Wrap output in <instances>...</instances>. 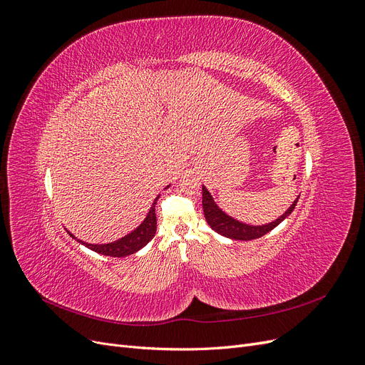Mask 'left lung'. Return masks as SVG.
I'll use <instances>...</instances> for the list:
<instances>
[{"mask_svg": "<svg viewBox=\"0 0 365 365\" xmlns=\"http://www.w3.org/2000/svg\"><path fill=\"white\" fill-rule=\"evenodd\" d=\"M298 197L279 219L272 220V222L267 225H248L222 212V210H220L217 204L213 201V196L210 195V192L202 185V208H204V216H205L207 224L212 227L216 233L235 240H252L269 233L271 230H274L282 222V220H284L294 212Z\"/></svg>", "mask_w": 365, "mask_h": 365, "instance_id": "obj_1", "label": "left lung"}]
</instances>
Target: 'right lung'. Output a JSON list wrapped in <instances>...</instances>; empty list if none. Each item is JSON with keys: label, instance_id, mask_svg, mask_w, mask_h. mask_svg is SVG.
<instances>
[{"label": "right lung", "instance_id": "obj_1", "mask_svg": "<svg viewBox=\"0 0 365 365\" xmlns=\"http://www.w3.org/2000/svg\"><path fill=\"white\" fill-rule=\"evenodd\" d=\"M169 187V185H168ZM158 197H155L153 201L149 213L146 216V219L134 230L130 231L129 235H126L125 237H121L118 240L111 242V244H102V245H94V244H86V242L77 240L71 233H68L73 239H76L77 242H81L82 245H85L86 248H90L98 254H103V256H111V257H125L129 256V254H134L138 250H141L145 245H148L150 239L155 236L157 231V215H155V204L158 201Z\"/></svg>", "mask_w": 365, "mask_h": 365}]
</instances>
